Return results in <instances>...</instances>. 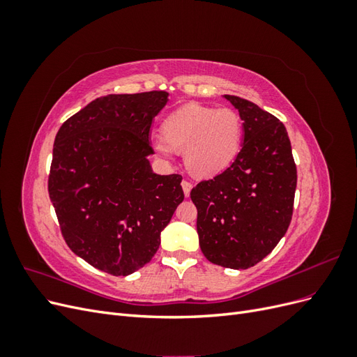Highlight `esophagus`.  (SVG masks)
<instances>
[{
  "instance_id": "esophagus-1",
  "label": "esophagus",
  "mask_w": 357,
  "mask_h": 357,
  "mask_svg": "<svg viewBox=\"0 0 357 357\" xmlns=\"http://www.w3.org/2000/svg\"><path fill=\"white\" fill-rule=\"evenodd\" d=\"M181 188H183V192H185V195L189 197L190 195V190H192V183L189 180H183L181 181Z\"/></svg>"
}]
</instances>
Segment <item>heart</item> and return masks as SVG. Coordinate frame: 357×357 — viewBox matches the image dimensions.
Returning a JSON list of instances; mask_svg holds the SVG:
<instances>
[{
	"label": "heart",
	"mask_w": 357,
	"mask_h": 357,
	"mask_svg": "<svg viewBox=\"0 0 357 357\" xmlns=\"http://www.w3.org/2000/svg\"><path fill=\"white\" fill-rule=\"evenodd\" d=\"M164 137L153 143L162 159L185 153L188 169L197 177H213L236 158L243 139V122L232 109L188 104L171 113L162 125Z\"/></svg>",
	"instance_id": "heart-1"
}]
</instances>
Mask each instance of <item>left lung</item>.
<instances>
[{"label":"left lung","instance_id":"obj_1","mask_svg":"<svg viewBox=\"0 0 357 357\" xmlns=\"http://www.w3.org/2000/svg\"><path fill=\"white\" fill-rule=\"evenodd\" d=\"M244 128V143L229 168L190 190L197 231L211 264L247 269L283 238L294 214L296 165L284 125L240 96L225 95Z\"/></svg>","mask_w":357,"mask_h":357}]
</instances>
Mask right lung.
Listing matches in <instances>:
<instances>
[{
	"label": "right lung",
	"instance_id": "obj_1",
	"mask_svg": "<svg viewBox=\"0 0 357 357\" xmlns=\"http://www.w3.org/2000/svg\"><path fill=\"white\" fill-rule=\"evenodd\" d=\"M168 92L107 95L62 123L49 197L63 240L89 265L129 275L152 261L160 232L185 199L181 176H158L150 126Z\"/></svg>",
	"mask_w": 357,
	"mask_h": 357
}]
</instances>
